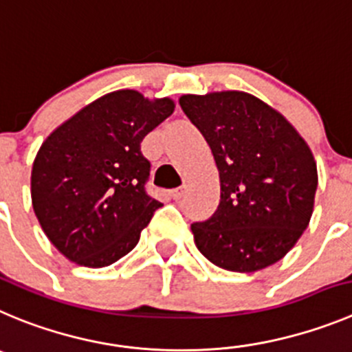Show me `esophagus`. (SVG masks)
Instances as JSON below:
<instances>
[{"label": "esophagus", "instance_id": "esophagus-1", "mask_svg": "<svg viewBox=\"0 0 352 352\" xmlns=\"http://www.w3.org/2000/svg\"><path fill=\"white\" fill-rule=\"evenodd\" d=\"M186 192H187V187L182 186V187H177V189H173L170 195H172L173 199H182L184 196H186Z\"/></svg>", "mask_w": 352, "mask_h": 352}]
</instances>
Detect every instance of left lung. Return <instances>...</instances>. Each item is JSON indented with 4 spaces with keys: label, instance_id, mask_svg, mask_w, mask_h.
Segmentation results:
<instances>
[{
    "label": "left lung",
    "instance_id": "8db88e82",
    "mask_svg": "<svg viewBox=\"0 0 352 352\" xmlns=\"http://www.w3.org/2000/svg\"><path fill=\"white\" fill-rule=\"evenodd\" d=\"M221 177V203L191 224L212 264L255 272L283 258L307 229L318 189L316 161L294 124L245 91L182 95Z\"/></svg>",
    "mask_w": 352,
    "mask_h": 352
}]
</instances>
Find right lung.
I'll list each match as a JSON object with an SVG mask.
<instances>
[{
  "label": "right lung",
  "mask_w": 352,
  "mask_h": 352,
  "mask_svg": "<svg viewBox=\"0 0 352 352\" xmlns=\"http://www.w3.org/2000/svg\"><path fill=\"white\" fill-rule=\"evenodd\" d=\"M175 109L172 98L118 90L55 128L32 163L31 198L39 226L71 262L106 267L135 248L161 206L146 191L144 137Z\"/></svg>",
  "instance_id": "obj_1"
}]
</instances>
